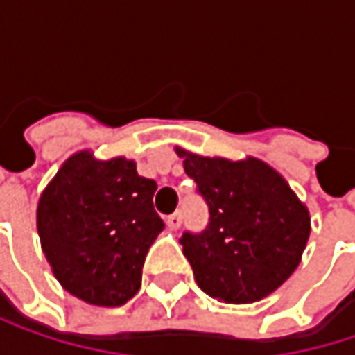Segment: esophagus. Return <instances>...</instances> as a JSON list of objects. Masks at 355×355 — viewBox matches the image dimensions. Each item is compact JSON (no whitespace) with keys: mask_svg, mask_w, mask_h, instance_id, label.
Here are the masks:
<instances>
[{"mask_svg":"<svg viewBox=\"0 0 355 355\" xmlns=\"http://www.w3.org/2000/svg\"><path fill=\"white\" fill-rule=\"evenodd\" d=\"M180 222H182V214H180V211H177V214H173V216L166 218V226H168L171 230H178V228H180Z\"/></svg>","mask_w":355,"mask_h":355,"instance_id":"34e87169","label":"esophagus"}]
</instances>
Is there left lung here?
<instances>
[{"instance_id":"obj_1","label":"left lung","mask_w":355,"mask_h":355,"mask_svg":"<svg viewBox=\"0 0 355 355\" xmlns=\"http://www.w3.org/2000/svg\"><path fill=\"white\" fill-rule=\"evenodd\" d=\"M177 154L209 207L207 228L180 239L197 286L228 304L275 292L300 265L309 243L306 205L286 178L257 158L232 162L182 148Z\"/></svg>"}]
</instances>
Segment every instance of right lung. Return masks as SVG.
Returning a JSON list of instances; mask_svg holds the SVG:
<instances>
[{"mask_svg": "<svg viewBox=\"0 0 355 355\" xmlns=\"http://www.w3.org/2000/svg\"><path fill=\"white\" fill-rule=\"evenodd\" d=\"M156 182L123 156L84 150L63 162L36 207L42 252L57 282L94 306H121L141 286L146 254L164 230Z\"/></svg>", "mask_w": 355, "mask_h": 355, "instance_id": "right-lung-1", "label": "right lung"}]
</instances>
